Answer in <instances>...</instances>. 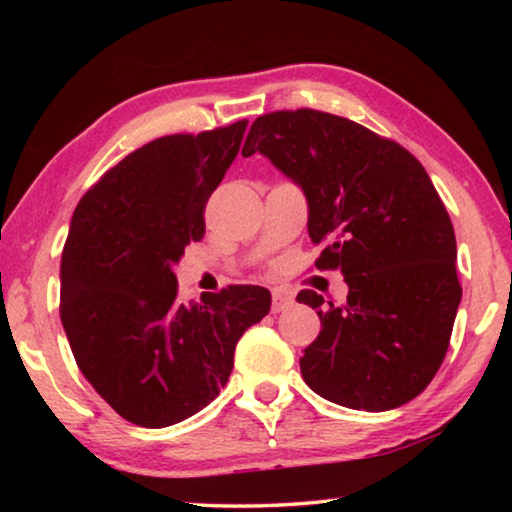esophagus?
<instances>
[{
    "label": "esophagus",
    "instance_id": "obj_1",
    "mask_svg": "<svg viewBox=\"0 0 512 512\" xmlns=\"http://www.w3.org/2000/svg\"><path fill=\"white\" fill-rule=\"evenodd\" d=\"M291 305H293V296H291V293L282 291V289H275V291H273V311H275V314H277V311L291 307Z\"/></svg>",
    "mask_w": 512,
    "mask_h": 512
}]
</instances>
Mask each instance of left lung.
<instances>
[{"label":"left lung","instance_id":"left-lung-1","mask_svg":"<svg viewBox=\"0 0 512 512\" xmlns=\"http://www.w3.org/2000/svg\"><path fill=\"white\" fill-rule=\"evenodd\" d=\"M262 153L302 187L320 271L348 282L345 305L320 311V334L300 359L302 379L325 400L359 411L418 397L443 363L461 282L454 225L415 155L366 126L323 110L257 117L246 158Z\"/></svg>","mask_w":512,"mask_h":512}]
</instances>
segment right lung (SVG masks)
I'll list each match as a JSON object with an SVG mask.
<instances>
[{"label":"right lung","instance_id":"1","mask_svg":"<svg viewBox=\"0 0 512 512\" xmlns=\"http://www.w3.org/2000/svg\"><path fill=\"white\" fill-rule=\"evenodd\" d=\"M248 121L180 133L128 153L90 187L60 259V320L103 400L137 427L189 418L225 386L241 334L271 293L232 284L180 305L173 264L205 235V205Z\"/></svg>","mask_w":512,"mask_h":512}]
</instances>
